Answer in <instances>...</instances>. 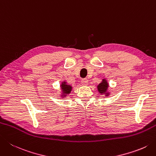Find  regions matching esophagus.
Listing matches in <instances>:
<instances>
[{"label": "esophagus", "instance_id": "obj_1", "mask_svg": "<svg viewBox=\"0 0 156 156\" xmlns=\"http://www.w3.org/2000/svg\"><path fill=\"white\" fill-rule=\"evenodd\" d=\"M81 82L83 85H87L88 84V80L86 78H83V79H82Z\"/></svg>", "mask_w": 156, "mask_h": 156}]
</instances>
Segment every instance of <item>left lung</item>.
<instances>
[{
    "mask_svg": "<svg viewBox=\"0 0 156 156\" xmlns=\"http://www.w3.org/2000/svg\"><path fill=\"white\" fill-rule=\"evenodd\" d=\"M108 83L105 79H103L102 82L97 86V89L101 94H105V96L109 95V93H108Z\"/></svg>",
    "mask_w": 156,
    "mask_h": 156,
    "instance_id": "obj_1",
    "label": "left lung"
}]
</instances>
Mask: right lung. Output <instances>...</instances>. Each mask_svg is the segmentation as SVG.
Returning a JSON list of instances; mask_svg holds the SVG:
<instances>
[{
	"label": "right lung",
	"mask_w": 156,
	"mask_h": 156,
	"mask_svg": "<svg viewBox=\"0 0 156 156\" xmlns=\"http://www.w3.org/2000/svg\"><path fill=\"white\" fill-rule=\"evenodd\" d=\"M61 87H62L63 97H66V94H69L71 93V90L72 89V86H70L69 84H67L66 82H62V84H61Z\"/></svg>",
	"instance_id": "obj_1"
}]
</instances>
